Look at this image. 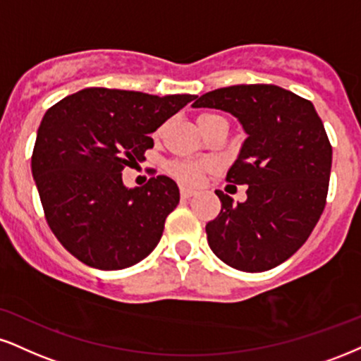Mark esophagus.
I'll use <instances>...</instances> for the list:
<instances>
[{"instance_id":"1","label":"esophagus","mask_w":361,"mask_h":361,"mask_svg":"<svg viewBox=\"0 0 361 361\" xmlns=\"http://www.w3.org/2000/svg\"><path fill=\"white\" fill-rule=\"evenodd\" d=\"M180 193H181V198H183V200L192 198L193 195H195L193 190H190V188H181V190H180Z\"/></svg>"}]
</instances>
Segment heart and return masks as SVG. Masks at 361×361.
<instances>
[{"label": "heart", "instance_id": "b5f03b06", "mask_svg": "<svg viewBox=\"0 0 361 361\" xmlns=\"http://www.w3.org/2000/svg\"><path fill=\"white\" fill-rule=\"evenodd\" d=\"M220 116L216 114H200L197 117V123L203 133L210 128L212 123L215 119H219ZM215 168V163L205 161V163H197V161H173L169 163L168 171L171 173V176H175L178 181L185 185H197L202 180V175L205 171H212Z\"/></svg>", "mask_w": 361, "mask_h": 361}]
</instances>
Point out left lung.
<instances>
[{"mask_svg": "<svg viewBox=\"0 0 361 361\" xmlns=\"http://www.w3.org/2000/svg\"><path fill=\"white\" fill-rule=\"evenodd\" d=\"M193 107L233 114L249 134L227 181L249 185L247 200L216 190L222 210L207 240L237 271L264 272L288 260L326 207L333 149L314 106L272 84L232 85L195 97Z\"/></svg>", "mask_w": 361, "mask_h": 361, "instance_id": "obj_1", "label": "left lung"}]
</instances>
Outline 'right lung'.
I'll use <instances>...</instances> for the list:
<instances>
[{"mask_svg": "<svg viewBox=\"0 0 361 361\" xmlns=\"http://www.w3.org/2000/svg\"><path fill=\"white\" fill-rule=\"evenodd\" d=\"M193 99L90 87L45 112L32 173L47 224L73 257L101 271H119L158 245L180 190L164 175L126 188L123 171L145 161L154 146L149 134Z\"/></svg>", "mask_w": 361, "mask_h": 361, "instance_id": "obj_1", "label": "right lung"}]
</instances>
